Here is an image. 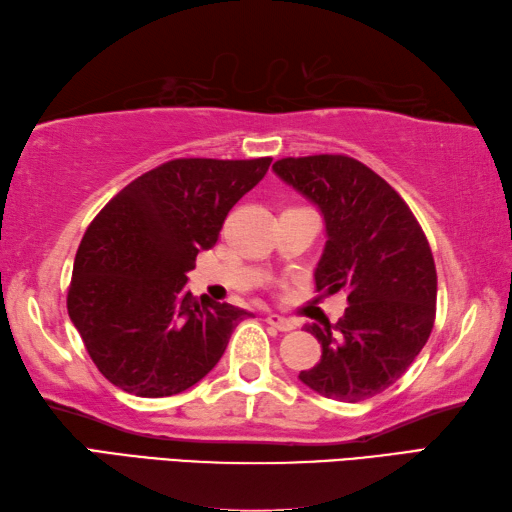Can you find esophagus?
Here are the masks:
<instances>
[{"label": "esophagus", "instance_id": "1", "mask_svg": "<svg viewBox=\"0 0 512 512\" xmlns=\"http://www.w3.org/2000/svg\"><path fill=\"white\" fill-rule=\"evenodd\" d=\"M266 324H270V326L277 328V330H282V333H288V330L295 328L293 319L282 317V315H275V313H270V315L266 317Z\"/></svg>", "mask_w": 512, "mask_h": 512}]
</instances>
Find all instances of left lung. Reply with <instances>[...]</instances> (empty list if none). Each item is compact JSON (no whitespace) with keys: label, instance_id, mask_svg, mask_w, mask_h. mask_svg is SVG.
Returning <instances> with one entry per match:
<instances>
[{"label":"left lung","instance_id":"1","mask_svg":"<svg viewBox=\"0 0 512 512\" xmlns=\"http://www.w3.org/2000/svg\"><path fill=\"white\" fill-rule=\"evenodd\" d=\"M324 215L319 293H346L335 326L306 324L322 359L299 379L339 402H362L402 377L435 324L437 270L413 210L375 170L348 155L286 157L273 164Z\"/></svg>","mask_w":512,"mask_h":512}]
</instances>
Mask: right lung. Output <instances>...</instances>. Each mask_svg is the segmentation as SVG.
<instances>
[{
    "label": "right lung",
    "mask_w": 512,
    "mask_h": 512,
    "mask_svg": "<svg viewBox=\"0 0 512 512\" xmlns=\"http://www.w3.org/2000/svg\"><path fill=\"white\" fill-rule=\"evenodd\" d=\"M273 157L173 159L110 199L77 248L68 315L110 384L137 397L195 386L250 313L197 299L186 273Z\"/></svg>",
    "instance_id": "obj_1"
}]
</instances>
